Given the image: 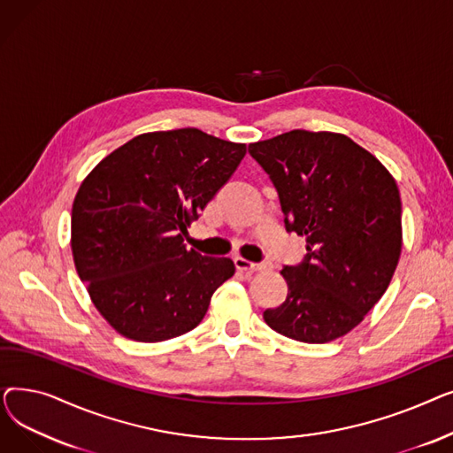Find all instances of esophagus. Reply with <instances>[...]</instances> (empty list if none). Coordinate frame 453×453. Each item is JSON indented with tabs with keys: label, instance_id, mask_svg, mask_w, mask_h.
I'll use <instances>...</instances> for the list:
<instances>
[{
	"label": "esophagus",
	"instance_id": "34e87169",
	"mask_svg": "<svg viewBox=\"0 0 453 453\" xmlns=\"http://www.w3.org/2000/svg\"><path fill=\"white\" fill-rule=\"evenodd\" d=\"M234 266H236V270L244 272V273H255V272H260V270H266L265 263H251V260H248L244 257H236Z\"/></svg>",
	"mask_w": 453,
	"mask_h": 453
}]
</instances>
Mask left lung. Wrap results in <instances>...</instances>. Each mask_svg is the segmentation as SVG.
Returning a JSON list of instances; mask_svg holds the SVG:
<instances>
[{"label":"left lung","mask_w":453,"mask_h":453,"mask_svg":"<svg viewBox=\"0 0 453 453\" xmlns=\"http://www.w3.org/2000/svg\"><path fill=\"white\" fill-rule=\"evenodd\" d=\"M273 181L284 226L306 257L284 266L288 296L265 321L303 343L345 336L388 290L402 251L395 178L371 152L334 132L292 130L250 145Z\"/></svg>","instance_id":"left-lung-1"}]
</instances>
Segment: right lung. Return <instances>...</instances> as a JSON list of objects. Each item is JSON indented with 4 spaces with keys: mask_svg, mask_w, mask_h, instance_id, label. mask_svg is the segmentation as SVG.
Masks as SVG:
<instances>
[{
    "mask_svg": "<svg viewBox=\"0 0 453 453\" xmlns=\"http://www.w3.org/2000/svg\"><path fill=\"white\" fill-rule=\"evenodd\" d=\"M244 156V142L198 128L149 132L81 183L71 251L95 308L119 334L156 343L203 319L234 265L187 250L183 236Z\"/></svg>",
    "mask_w": 453,
    "mask_h": 453,
    "instance_id": "obj_1",
    "label": "right lung"
}]
</instances>
